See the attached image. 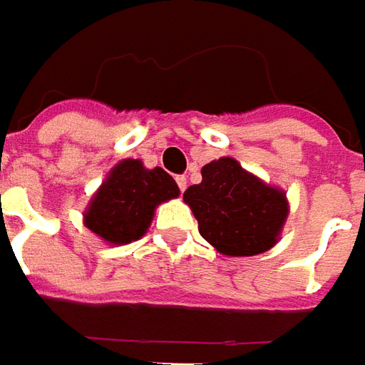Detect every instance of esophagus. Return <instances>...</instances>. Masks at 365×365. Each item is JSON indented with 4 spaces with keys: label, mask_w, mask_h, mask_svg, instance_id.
I'll use <instances>...</instances> for the list:
<instances>
[{
    "label": "esophagus",
    "mask_w": 365,
    "mask_h": 365,
    "mask_svg": "<svg viewBox=\"0 0 365 365\" xmlns=\"http://www.w3.org/2000/svg\"><path fill=\"white\" fill-rule=\"evenodd\" d=\"M176 185H178L180 192H185V189H187V176H176Z\"/></svg>",
    "instance_id": "1"
}]
</instances>
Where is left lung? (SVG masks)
Instances as JSON below:
<instances>
[{"label": "left lung", "mask_w": 365, "mask_h": 365, "mask_svg": "<svg viewBox=\"0 0 365 365\" xmlns=\"http://www.w3.org/2000/svg\"><path fill=\"white\" fill-rule=\"evenodd\" d=\"M201 185L182 199L199 221V233L225 256H256L270 250L288 215L287 195L245 173L233 158L205 164Z\"/></svg>", "instance_id": "left-lung-1"}]
</instances>
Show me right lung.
<instances>
[{
	"mask_svg": "<svg viewBox=\"0 0 365 365\" xmlns=\"http://www.w3.org/2000/svg\"><path fill=\"white\" fill-rule=\"evenodd\" d=\"M178 197L175 178L140 160L120 162L91 199L85 225L109 244H130L150 227L156 205Z\"/></svg>",
	"mask_w": 365,
	"mask_h": 365,
	"instance_id": "1",
	"label": "right lung"
}]
</instances>
